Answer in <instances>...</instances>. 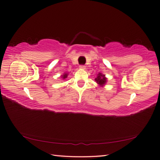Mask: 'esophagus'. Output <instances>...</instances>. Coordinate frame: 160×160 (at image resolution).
I'll list each match as a JSON object with an SVG mask.
<instances>
[{"label":"esophagus","instance_id":"1","mask_svg":"<svg viewBox=\"0 0 160 160\" xmlns=\"http://www.w3.org/2000/svg\"><path fill=\"white\" fill-rule=\"evenodd\" d=\"M79 68L81 69H85L86 68V66L83 65H79Z\"/></svg>","mask_w":160,"mask_h":160}]
</instances>
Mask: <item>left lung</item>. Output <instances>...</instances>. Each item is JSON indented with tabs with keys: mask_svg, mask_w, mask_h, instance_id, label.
Masks as SVG:
<instances>
[{
	"mask_svg": "<svg viewBox=\"0 0 160 160\" xmlns=\"http://www.w3.org/2000/svg\"><path fill=\"white\" fill-rule=\"evenodd\" d=\"M95 80L99 86H103L107 82V78L104 77V75L102 74L101 73L98 74V77L95 78Z\"/></svg>",
	"mask_w": 160,
	"mask_h": 160,
	"instance_id": "8db88e82",
	"label": "left lung"
}]
</instances>
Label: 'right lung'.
Instances as JSON below:
<instances>
[{"label":"right lung","instance_id":"1","mask_svg":"<svg viewBox=\"0 0 160 160\" xmlns=\"http://www.w3.org/2000/svg\"><path fill=\"white\" fill-rule=\"evenodd\" d=\"M62 77V78H63V79H65V78H67V77H68V74H63Z\"/></svg>","mask_w":160,"mask_h":160}]
</instances>
